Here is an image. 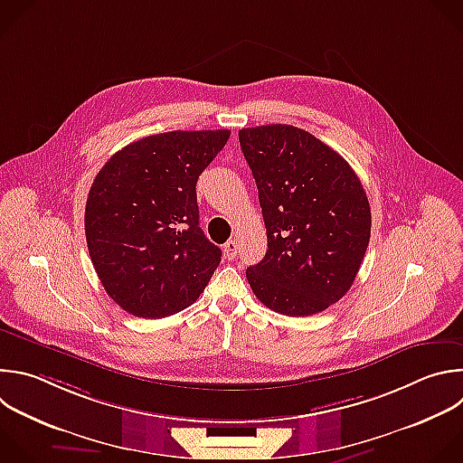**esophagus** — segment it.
I'll use <instances>...</instances> for the list:
<instances>
[{
	"label": "esophagus",
	"instance_id": "esophagus-1",
	"mask_svg": "<svg viewBox=\"0 0 463 463\" xmlns=\"http://www.w3.org/2000/svg\"><path fill=\"white\" fill-rule=\"evenodd\" d=\"M223 252H225V258L227 260H234L236 254H238V243L234 240H229L225 245H223Z\"/></svg>",
	"mask_w": 463,
	"mask_h": 463
}]
</instances>
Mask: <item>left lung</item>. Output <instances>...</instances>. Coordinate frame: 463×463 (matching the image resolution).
Segmentation results:
<instances>
[{"label":"left lung","instance_id":"8db88e82","mask_svg":"<svg viewBox=\"0 0 463 463\" xmlns=\"http://www.w3.org/2000/svg\"><path fill=\"white\" fill-rule=\"evenodd\" d=\"M258 185L267 254L247 269L256 298L285 317L326 311L351 288L371 238V207L351 165L303 128L240 130Z\"/></svg>","mask_w":463,"mask_h":463}]
</instances>
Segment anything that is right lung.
I'll list each match as a JSON object with an SVG mask.
<instances>
[{
    "label": "right lung",
    "mask_w": 463,
    "mask_h": 463,
    "mask_svg": "<svg viewBox=\"0 0 463 463\" xmlns=\"http://www.w3.org/2000/svg\"><path fill=\"white\" fill-rule=\"evenodd\" d=\"M231 130H173L132 141L96 175L85 236L107 294L158 320L193 305L222 250L200 229L196 182Z\"/></svg>",
    "instance_id": "right-lung-1"
}]
</instances>
